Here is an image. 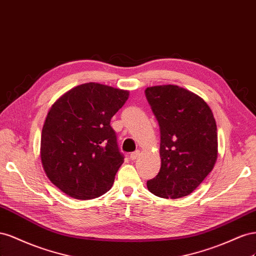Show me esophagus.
Listing matches in <instances>:
<instances>
[{"label":"esophagus","mask_w":256,"mask_h":256,"mask_svg":"<svg viewBox=\"0 0 256 256\" xmlns=\"http://www.w3.org/2000/svg\"><path fill=\"white\" fill-rule=\"evenodd\" d=\"M140 151H135V152H133V153H130V160H135L138 156H140Z\"/></svg>","instance_id":"1"}]
</instances>
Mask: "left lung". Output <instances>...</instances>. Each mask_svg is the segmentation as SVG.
I'll use <instances>...</instances> for the list:
<instances>
[{
	"mask_svg": "<svg viewBox=\"0 0 256 256\" xmlns=\"http://www.w3.org/2000/svg\"><path fill=\"white\" fill-rule=\"evenodd\" d=\"M144 93L160 132V170L147 188L162 198H181L205 180L216 162L214 114L200 96L178 86H148Z\"/></svg>",
	"mask_w": 256,
	"mask_h": 256,
	"instance_id": "obj_1",
	"label": "left lung"
}]
</instances>
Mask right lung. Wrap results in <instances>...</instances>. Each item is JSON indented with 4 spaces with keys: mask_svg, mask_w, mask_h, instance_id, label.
Returning a JSON list of instances; mask_svg holds the SVG:
<instances>
[{
    "mask_svg": "<svg viewBox=\"0 0 256 256\" xmlns=\"http://www.w3.org/2000/svg\"><path fill=\"white\" fill-rule=\"evenodd\" d=\"M128 90L88 82L72 88L50 107L40 138L48 179L76 200L96 198L112 188L124 162L110 126Z\"/></svg>",
    "mask_w": 256,
    "mask_h": 256,
    "instance_id": "right-lung-1",
    "label": "right lung"
}]
</instances>
